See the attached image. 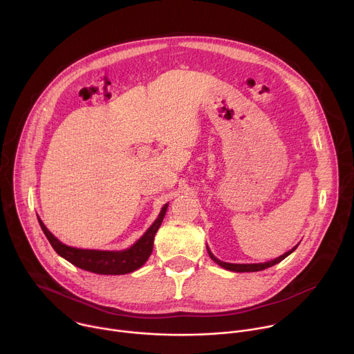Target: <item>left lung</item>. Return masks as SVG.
<instances>
[{"label": "left lung", "mask_w": 354, "mask_h": 354, "mask_svg": "<svg viewBox=\"0 0 354 354\" xmlns=\"http://www.w3.org/2000/svg\"><path fill=\"white\" fill-rule=\"evenodd\" d=\"M298 246V245H297ZM297 246H294L291 250H288V252H286L284 255H281V257H279V258H276V259H273V261H269V262H265V263H246V265H238V263H227V262H221V261H218L212 252H210V249H209V255H210V258L217 263V265H220L221 268H224V269H227V270H231V272H238V273H242V272H259V270H265V269H268V268H272V266H274L276 263H279V262H281L283 259H286L291 252H294L295 249H297Z\"/></svg>", "instance_id": "obj_1"}]
</instances>
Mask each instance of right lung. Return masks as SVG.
<instances>
[{
	"label": "right lung",
	"mask_w": 354,
	"mask_h": 354,
	"mask_svg": "<svg viewBox=\"0 0 354 354\" xmlns=\"http://www.w3.org/2000/svg\"><path fill=\"white\" fill-rule=\"evenodd\" d=\"M168 205H165L158 216L145 234L129 249L124 250H95V249H78L60 242L52 232H50L43 221L37 217L39 224L47 236L50 245L57 254L73 263L74 266L97 273V274H126L140 269L149 258L154 246V236L165 217Z\"/></svg>",
	"instance_id": "right-lung-1"
}]
</instances>
